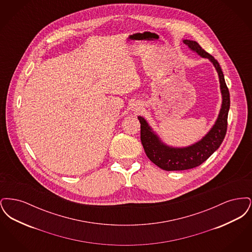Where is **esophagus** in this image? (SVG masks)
I'll list each match as a JSON object with an SVG mask.
<instances>
[{
    "instance_id": "esophagus-1",
    "label": "esophagus",
    "mask_w": 252,
    "mask_h": 252,
    "mask_svg": "<svg viewBox=\"0 0 252 252\" xmlns=\"http://www.w3.org/2000/svg\"><path fill=\"white\" fill-rule=\"evenodd\" d=\"M142 109H143V107H142V105L139 104V103H135V104L132 105V110H133L135 113L141 112Z\"/></svg>"
}]
</instances>
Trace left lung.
Wrapping results in <instances>:
<instances>
[{
    "instance_id": "8db88e82",
    "label": "left lung",
    "mask_w": 252,
    "mask_h": 252,
    "mask_svg": "<svg viewBox=\"0 0 252 252\" xmlns=\"http://www.w3.org/2000/svg\"><path fill=\"white\" fill-rule=\"evenodd\" d=\"M183 42L192 51L214 64L219 76L222 105L218 118L211 130L197 143L182 148L172 147L162 143L145 119L141 116L138 117L141 123V142L146 156L157 166L165 171H181L199 166L221 145L228 126L229 93L219 63L196 41L184 39Z\"/></svg>"
}]
</instances>
